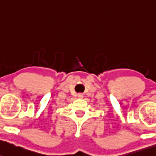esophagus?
I'll return each mask as SVG.
<instances>
[{
  "label": "esophagus",
  "mask_w": 156,
  "mask_h": 156,
  "mask_svg": "<svg viewBox=\"0 0 156 156\" xmlns=\"http://www.w3.org/2000/svg\"><path fill=\"white\" fill-rule=\"evenodd\" d=\"M78 97L79 98V99H82V98L83 97L82 93H78Z\"/></svg>",
  "instance_id": "1"
}]
</instances>
